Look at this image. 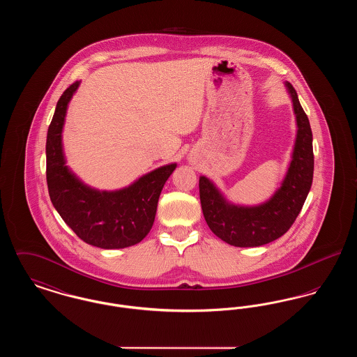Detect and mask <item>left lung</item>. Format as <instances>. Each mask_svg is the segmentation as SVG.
Returning a JSON list of instances; mask_svg holds the SVG:
<instances>
[{
  "label": "left lung",
  "instance_id": "1",
  "mask_svg": "<svg viewBox=\"0 0 357 357\" xmlns=\"http://www.w3.org/2000/svg\"><path fill=\"white\" fill-rule=\"evenodd\" d=\"M297 120V137L288 174L272 198L255 207L227 204L204 176L199 178V198L210 230L229 245L255 248L284 236L298 217L313 181L312 130L296 89L287 83Z\"/></svg>",
  "mask_w": 357,
  "mask_h": 357
}]
</instances>
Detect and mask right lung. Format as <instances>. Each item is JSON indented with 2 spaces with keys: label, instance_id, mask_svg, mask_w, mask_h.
Masks as SVG:
<instances>
[{
  "label": "right lung",
  "instance_id": "add662e5",
  "mask_svg": "<svg viewBox=\"0 0 357 357\" xmlns=\"http://www.w3.org/2000/svg\"><path fill=\"white\" fill-rule=\"evenodd\" d=\"M75 82L60 96L47 135V183L52 204L80 239L102 249L132 246L153 227L160 191L176 165H167L116 191L83 185L66 166L61 131Z\"/></svg>",
  "mask_w": 357,
  "mask_h": 357
}]
</instances>
